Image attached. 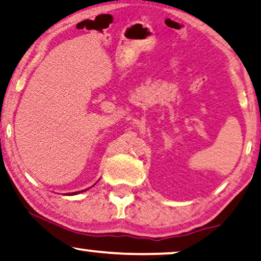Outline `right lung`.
I'll use <instances>...</instances> for the list:
<instances>
[{"label": "right lung", "instance_id": "1", "mask_svg": "<svg viewBox=\"0 0 261 261\" xmlns=\"http://www.w3.org/2000/svg\"><path fill=\"white\" fill-rule=\"evenodd\" d=\"M83 191H86V190H83ZM83 191H81V192H83ZM79 192H72V193H70V196H72V194H77Z\"/></svg>", "mask_w": 261, "mask_h": 261}]
</instances>
